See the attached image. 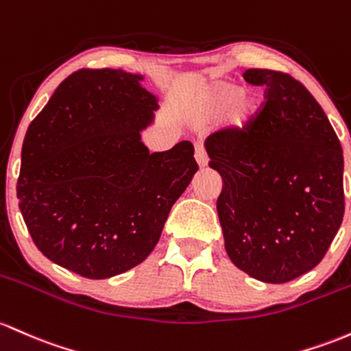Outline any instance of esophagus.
Segmentation results:
<instances>
[{"mask_svg": "<svg viewBox=\"0 0 351 351\" xmlns=\"http://www.w3.org/2000/svg\"><path fill=\"white\" fill-rule=\"evenodd\" d=\"M195 158L196 163H198L199 168H205L208 165V156H206V149L202 143H198L195 146Z\"/></svg>", "mask_w": 351, "mask_h": 351, "instance_id": "1", "label": "esophagus"}]
</instances>
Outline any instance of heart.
<instances>
[{
    "mask_svg": "<svg viewBox=\"0 0 351 351\" xmlns=\"http://www.w3.org/2000/svg\"><path fill=\"white\" fill-rule=\"evenodd\" d=\"M241 95H243V91H241L240 88L232 86V84H221V86H217L213 91H211L202 117H215V114H221L223 111H226L230 106H233L234 103L241 98ZM255 114H256L255 101L250 98H243L233 108L232 114H230V123H232L234 128L243 130L253 121Z\"/></svg>",
    "mask_w": 351,
    "mask_h": 351,
    "instance_id": "b5f03b06",
    "label": "heart"
}]
</instances>
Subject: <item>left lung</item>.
<instances>
[{"mask_svg":"<svg viewBox=\"0 0 351 351\" xmlns=\"http://www.w3.org/2000/svg\"><path fill=\"white\" fill-rule=\"evenodd\" d=\"M265 86L260 113L243 130L206 138L223 180L217 210L234 267L265 283H287L325 256L345 213L343 152L325 111L302 83L252 68Z\"/></svg>","mask_w":351,"mask_h":351,"instance_id":"left-lung-1","label":"left lung"}]
</instances>
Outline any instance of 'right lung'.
Instances as JSON below:
<instances>
[{
  "instance_id": "obj_1",
  "label": "right lung",
  "mask_w": 351,
  "mask_h": 351,
  "mask_svg": "<svg viewBox=\"0 0 351 351\" xmlns=\"http://www.w3.org/2000/svg\"><path fill=\"white\" fill-rule=\"evenodd\" d=\"M143 76L78 69L28 126L16 193L34 245L60 267L103 280L153 252L198 171L193 145L149 153L158 99Z\"/></svg>"
}]
</instances>
